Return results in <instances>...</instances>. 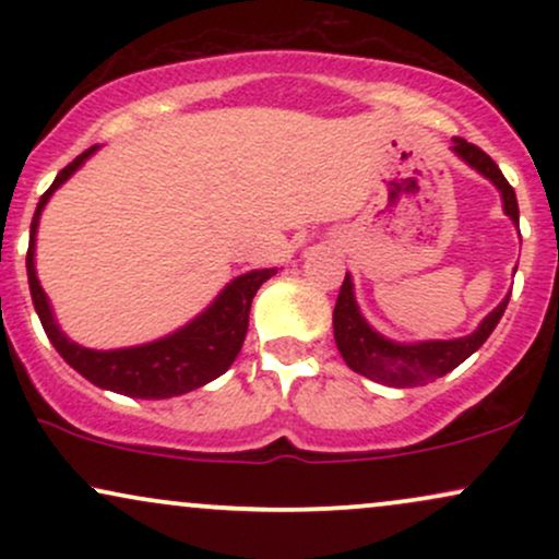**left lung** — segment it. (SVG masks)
I'll use <instances>...</instances> for the list:
<instances>
[{
    "label": "left lung",
    "instance_id": "8db88e82",
    "mask_svg": "<svg viewBox=\"0 0 559 559\" xmlns=\"http://www.w3.org/2000/svg\"><path fill=\"white\" fill-rule=\"evenodd\" d=\"M452 152L460 159H465L471 168H476L480 176L489 178V181L499 189V194H502L504 213L510 215V221H521L515 189L507 183L499 165L493 163L484 150H478L476 144H467V141L460 136H454ZM507 301H510V297H507L497 310H491L489 316L480 320V325L471 333V336L449 338V342L400 344L370 329L368 320L362 318L360 307H357L355 286H352L349 273H346L336 307H333V338H336V346L338 352H342L344 362L349 365L355 373L394 389L423 386V383H431L436 378L447 376L449 370L457 368L460 362H465L467 357L491 336L499 318L504 316Z\"/></svg>",
    "mask_w": 559,
    "mask_h": 559
}]
</instances>
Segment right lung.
<instances>
[{
    "mask_svg": "<svg viewBox=\"0 0 559 559\" xmlns=\"http://www.w3.org/2000/svg\"><path fill=\"white\" fill-rule=\"evenodd\" d=\"M96 146L79 155L68 168L57 173L55 183L38 199V207L31 221V241L28 254H25V271H28L31 299L47 331L49 342L60 352V357L70 368L92 381L94 386L110 389L115 394L136 396V400H168V396H181L186 391H194L204 383L215 381L234 365L236 355L241 352L243 336L249 329V307H252L254 294L265 284L275 267L265 271H249L234 278L217 294V299L202 316H197L189 325L178 329L170 336L157 338V342L128 346V349H86V346L70 342L66 333L57 325L52 307H49L47 294L36 278V228L41 210L47 207L49 197L60 189L62 183L73 176L75 170L94 155Z\"/></svg>",
    "mask_w": 559,
    "mask_h": 559,
    "instance_id": "right-lung-1",
    "label": "right lung"
}]
</instances>
